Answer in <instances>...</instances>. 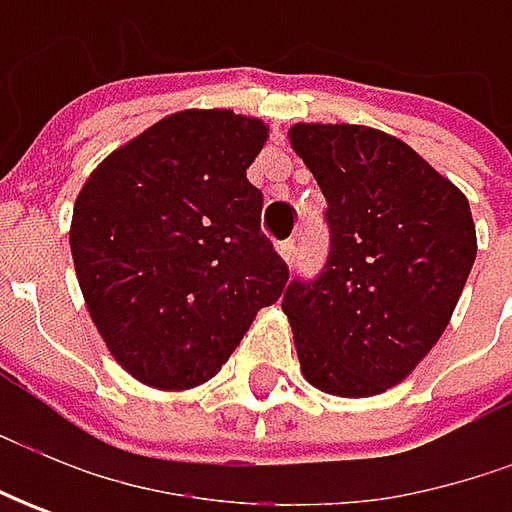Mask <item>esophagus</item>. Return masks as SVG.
<instances>
[{
  "mask_svg": "<svg viewBox=\"0 0 512 512\" xmlns=\"http://www.w3.org/2000/svg\"><path fill=\"white\" fill-rule=\"evenodd\" d=\"M279 253H282V259L290 265V262L296 259V239H287V242H282V245H279Z\"/></svg>",
  "mask_w": 512,
  "mask_h": 512,
  "instance_id": "34e87169",
  "label": "esophagus"
}]
</instances>
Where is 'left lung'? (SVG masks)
Segmentation results:
<instances>
[{
  "label": "left lung",
  "mask_w": 512,
  "mask_h": 512,
  "mask_svg": "<svg viewBox=\"0 0 512 512\" xmlns=\"http://www.w3.org/2000/svg\"><path fill=\"white\" fill-rule=\"evenodd\" d=\"M290 145L327 199L322 273L296 276L282 310L313 387L362 399L399 384L439 342L476 259L459 187L396 136L296 125Z\"/></svg>",
  "instance_id": "8db88e82"
}]
</instances>
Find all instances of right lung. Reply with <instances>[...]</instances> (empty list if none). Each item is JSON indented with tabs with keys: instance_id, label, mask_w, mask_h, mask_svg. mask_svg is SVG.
Returning <instances> with one entry per match:
<instances>
[{
	"instance_id": "right-lung-1",
	"label": "right lung",
	"mask_w": 512,
	"mask_h": 512,
	"mask_svg": "<svg viewBox=\"0 0 512 512\" xmlns=\"http://www.w3.org/2000/svg\"><path fill=\"white\" fill-rule=\"evenodd\" d=\"M259 119L182 110L110 153L82 187L70 250L90 319L139 382H207L285 290L247 168Z\"/></svg>"
}]
</instances>
